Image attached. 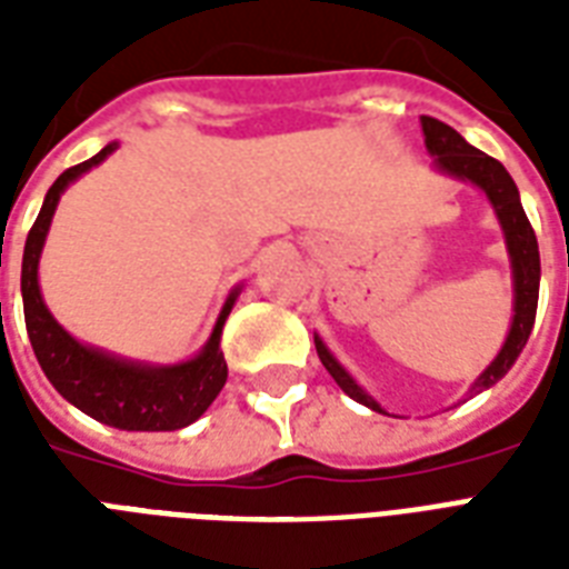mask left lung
<instances>
[{"mask_svg":"<svg viewBox=\"0 0 569 569\" xmlns=\"http://www.w3.org/2000/svg\"><path fill=\"white\" fill-rule=\"evenodd\" d=\"M422 132H425V147L428 153L433 156L437 168H442L446 173H455L460 180L476 182L478 189H485V194L490 197V203L496 206V214L502 221L505 239H508V253H511L513 266V325L511 333H508V342L499 351L493 363L487 366V372L476 380V387L469 389L472 396H478L481 389L493 387L496 380L505 378L508 369L517 363V357L529 342V333L535 328V316H538V289H540V250H538V236L531 230L529 218H526V209L520 203V191H517V182L511 180V173L505 171V164L493 156L481 153L472 144H467L460 132L442 123L437 118H428L422 114ZM316 351H319V360L325 363V369L330 372V378L337 380L339 389L351 396L360 405L372 407L378 413H383L372 396H366L363 389L357 387L351 375L342 369V366L330 357V351L316 339Z\"/></svg>","mask_w":569,"mask_h":569,"instance_id":"obj_1","label":"left lung"}]
</instances>
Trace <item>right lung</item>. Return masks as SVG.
Returning <instances> with one entry per match:
<instances>
[{"instance_id": "obj_1", "label": "right lung", "mask_w": 569, "mask_h": 569, "mask_svg": "<svg viewBox=\"0 0 569 569\" xmlns=\"http://www.w3.org/2000/svg\"><path fill=\"white\" fill-rule=\"evenodd\" d=\"M114 147L118 144L102 147L100 153L88 162L67 168L47 191V200L40 206L38 221L31 223L26 250H22L20 283L26 330H29L31 348H34V357H38L49 383L82 413H88L97 422L111 425V428H120V431H177V428H186L203 416V410L212 405L214 396L221 392L223 380H227V363H223L221 355V328L223 319L230 316L232 298L223 307L221 319L212 330V339L206 342L200 357L182 366H168V369L123 363V360L79 346L49 316L47 303L40 298L38 259L58 197L79 173L100 164Z\"/></svg>"}]
</instances>
